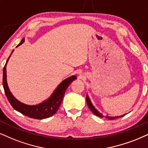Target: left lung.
Listing matches in <instances>:
<instances>
[{
  "label": "left lung",
  "instance_id": "1",
  "mask_svg": "<svg viewBox=\"0 0 148 148\" xmlns=\"http://www.w3.org/2000/svg\"><path fill=\"white\" fill-rule=\"evenodd\" d=\"M86 103H87V104H88V106L89 108H90V110L92 111V112H93L94 114H95L96 116H99V117H101V118L104 117V116H103V114H101V113L99 112L97 110H96L95 108V107L93 106H92V103H91L90 100V99H89V97H88V95H87L86 97ZM124 115H125V114H123V115H121V116H106V117L107 119H110V120H113V119H117V118H119V117H122V116H123Z\"/></svg>",
  "mask_w": 148,
  "mask_h": 148
}]
</instances>
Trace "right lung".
<instances>
[{"label":"right lung","mask_w":148,"mask_h":148,"mask_svg":"<svg viewBox=\"0 0 148 148\" xmlns=\"http://www.w3.org/2000/svg\"><path fill=\"white\" fill-rule=\"evenodd\" d=\"M24 40H25V39L22 40L21 43L18 46L23 44L24 42ZM13 51H14V50L12 51V53ZM11 55L7 59V62L5 64L4 68H3V88H4L5 93L6 95L7 99L10 101V104L16 110L18 111L23 114H25V116H29L30 118L36 119H43L50 117V116L53 115L55 113H56V112L58 110L60 106L61 105L62 102L63 101L66 90L68 88L69 86L71 84V83L77 78L76 76L73 75L64 79L63 82H62L58 86V88H56V90H55L53 94L47 101L36 106L24 104V103L18 101L13 96V95L11 93L10 89L8 88V86H7L6 79V66Z\"/></svg>","instance_id":"obj_1"}]
</instances>
